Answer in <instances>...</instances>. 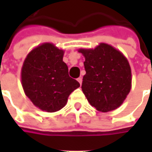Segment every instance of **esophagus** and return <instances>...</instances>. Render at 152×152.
Returning a JSON list of instances; mask_svg holds the SVG:
<instances>
[{
	"label": "esophagus",
	"instance_id": "34e87169",
	"mask_svg": "<svg viewBox=\"0 0 152 152\" xmlns=\"http://www.w3.org/2000/svg\"><path fill=\"white\" fill-rule=\"evenodd\" d=\"M77 80H78V82H79L80 85H82V81H83L82 77H79V78H78V79H77Z\"/></svg>",
	"mask_w": 152,
	"mask_h": 152
}]
</instances>
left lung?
<instances>
[{"label":"left lung","instance_id":"obj_1","mask_svg":"<svg viewBox=\"0 0 152 152\" xmlns=\"http://www.w3.org/2000/svg\"><path fill=\"white\" fill-rule=\"evenodd\" d=\"M79 52L85 57L82 91L90 104L102 113L120 107L131 89V69L125 56L104 43Z\"/></svg>","mask_w":152,"mask_h":152}]
</instances>
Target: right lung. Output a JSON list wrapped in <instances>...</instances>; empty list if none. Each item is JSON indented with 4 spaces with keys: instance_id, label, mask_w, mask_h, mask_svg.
<instances>
[{
    "instance_id": "1",
    "label": "right lung",
    "mask_w": 152,
    "mask_h": 152,
    "mask_svg": "<svg viewBox=\"0 0 152 152\" xmlns=\"http://www.w3.org/2000/svg\"><path fill=\"white\" fill-rule=\"evenodd\" d=\"M63 50L45 43L32 50L22 67L23 91L34 106L48 113L61 110L79 83L69 77Z\"/></svg>"
}]
</instances>
